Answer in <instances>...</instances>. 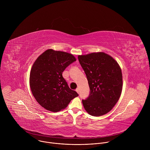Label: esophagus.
<instances>
[{"mask_svg":"<svg viewBox=\"0 0 150 150\" xmlns=\"http://www.w3.org/2000/svg\"><path fill=\"white\" fill-rule=\"evenodd\" d=\"M76 91L77 92V93H78V94H79V88H78L76 89Z\"/></svg>","mask_w":150,"mask_h":150,"instance_id":"1","label":"esophagus"}]
</instances>
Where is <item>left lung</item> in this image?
I'll use <instances>...</instances> for the list:
<instances>
[{
  "label": "left lung",
  "instance_id": "obj_1",
  "mask_svg": "<svg viewBox=\"0 0 150 150\" xmlns=\"http://www.w3.org/2000/svg\"><path fill=\"white\" fill-rule=\"evenodd\" d=\"M78 60L87 76L90 89L82 100L85 110L94 116L109 112L119 100L122 90V74L117 62L103 52L79 55Z\"/></svg>",
  "mask_w": 150,
  "mask_h": 150
}]
</instances>
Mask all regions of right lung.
I'll list each match as a JSON object with an SVG mask.
<instances>
[{
    "label": "right lung",
    "mask_w": 150,
    "mask_h": 150,
    "mask_svg": "<svg viewBox=\"0 0 150 150\" xmlns=\"http://www.w3.org/2000/svg\"><path fill=\"white\" fill-rule=\"evenodd\" d=\"M75 61L72 54L49 49L34 62L30 75V88L36 101L45 109L59 112L78 96L62 76L64 70Z\"/></svg>",
    "instance_id": "1"
}]
</instances>
